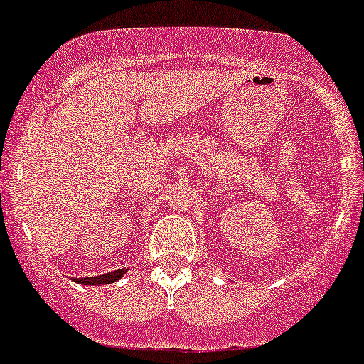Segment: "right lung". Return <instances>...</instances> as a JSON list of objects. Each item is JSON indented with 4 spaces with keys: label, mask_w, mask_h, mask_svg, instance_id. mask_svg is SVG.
Instances as JSON below:
<instances>
[{
    "label": "right lung",
    "mask_w": 364,
    "mask_h": 364,
    "mask_svg": "<svg viewBox=\"0 0 364 364\" xmlns=\"http://www.w3.org/2000/svg\"><path fill=\"white\" fill-rule=\"evenodd\" d=\"M127 269H117L111 271V273L105 274H98V277H87V278H77L75 282H79L82 285H105V284H113V282L120 280L122 277L125 274Z\"/></svg>",
    "instance_id": "add662e5"
}]
</instances>
